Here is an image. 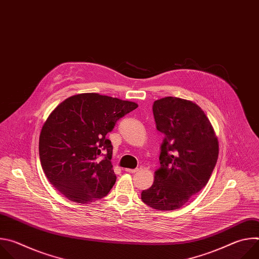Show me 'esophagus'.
<instances>
[{
	"mask_svg": "<svg viewBox=\"0 0 259 259\" xmlns=\"http://www.w3.org/2000/svg\"><path fill=\"white\" fill-rule=\"evenodd\" d=\"M125 171L128 172V173H135V172H138L139 169L138 168H135V169H125Z\"/></svg>",
	"mask_w": 259,
	"mask_h": 259,
	"instance_id": "obj_1",
	"label": "esophagus"
}]
</instances>
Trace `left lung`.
Here are the masks:
<instances>
[{
  "label": "left lung",
  "instance_id": "left-lung-1",
  "mask_svg": "<svg viewBox=\"0 0 259 259\" xmlns=\"http://www.w3.org/2000/svg\"><path fill=\"white\" fill-rule=\"evenodd\" d=\"M157 129L164 134L153 186L141 192L147 206L162 211L181 208L207 184L218 158L213 128L196 103L177 97L156 100Z\"/></svg>",
  "mask_w": 259,
  "mask_h": 259
}]
</instances>
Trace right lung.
Listing matches in <instances>:
<instances>
[{
  "mask_svg": "<svg viewBox=\"0 0 259 259\" xmlns=\"http://www.w3.org/2000/svg\"><path fill=\"white\" fill-rule=\"evenodd\" d=\"M138 105L97 93L62 101L45 122L39 141L42 168L68 200L88 204L105 197L116 182L113 145L105 136Z\"/></svg>",
  "mask_w": 259,
  "mask_h": 259,
  "instance_id": "right-lung-1",
  "label": "right lung"
}]
</instances>
